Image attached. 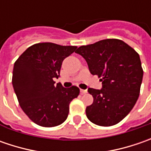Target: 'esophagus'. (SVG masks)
Listing matches in <instances>:
<instances>
[{"label": "esophagus", "mask_w": 151, "mask_h": 151, "mask_svg": "<svg viewBox=\"0 0 151 151\" xmlns=\"http://www.w3.org/2000/svg\"><path fill=\"white\" fill-rule=\"evenodd\" d=\"M86 92H87V91H86V90H83V89H81V93L82 95H83V94H86Z\"/></svg>", "instance_id": "1"}]
</instances>
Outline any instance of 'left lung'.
<instances>
[{
	"label": "left lung",
	"instance_id": "left-lung-1",
	"mask_svg": "<svg viewBox=\"0 0 151 151\" xmlns=\"http://www.w3.org/2000/svg\"><path fill=\"white\" fill-rule=\"evenodd\" d=\"M76 53L84 58L91 74L98 76L102 84L101 90L88 89L93 102L86 109L87 119L104 127L119 124L139 96L144 71L139 54L116 38L81 46Z\"/></svg>",
	"mask_w": 151,
	"mask_h": 151
}]
</instances>
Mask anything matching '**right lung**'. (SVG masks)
<instances>
[{"label": "right lung", "instance_id": "right-lung-1", "mask_svg": "<svg viewBox=\"0 0 151 151\" xmlns=\"http://www.w3.org/2000/svg\"><path fill=\"white\" fill-rule=\"evenodd\" d=\"M76 46L39 43L27 48L16 60L12 86L19 105L36 124L55 127L66 120L70 103L80 89L55 85L63 60L76 51Z\"/></svg>", "mask_w": 151, "mask_h": 151}]
</instances>
